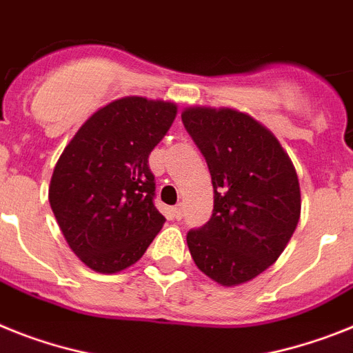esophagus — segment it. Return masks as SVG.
I'll return each mask as SVG.
<instances>
[{
  "label": "esophagus",
  "mask_w": 353,
  "mask_h": 353,
  "mask_svg": "<svg viewBox=\"0 0 353 353\" xmlns=\"http://www.w3.org/2000/svg\"><path fill=\"white\" fill-rule=\"evenodd\" d=\"M172 215H174V219H177V221H179V219L183 217V204H177V206H174V208H172Z\"/></svg>",
  "instance_id": "1"
}]
</instances>
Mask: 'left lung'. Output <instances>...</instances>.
<instances>
[{
  "mask_svg": "<svg viewBox=\"0 0 353 353\" xmlns=\"http://www.w3.org/2000/svg\"><path fill=\"white\" fill-rule=\"evenodd\" d=\"M183 123L208 163L213 213L186 235L195 265L219 285L250 282L276 262L301 213L298 174L268 127L232 108L194 105Z\"/></svg>",
  "mask_w": 353,
  "mask_h": 353,
  "instance_id": "obj_1",
  "label": "left lung"
}]
</instances>
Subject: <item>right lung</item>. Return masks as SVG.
Segmentation results:
<instances>
[{"instance_id":"1","label":"right lung","mask_w":353,"mask_h":353,"mask_svg":"<svg viewBox=\"0 0 353 353\" xmlns=\"http://www.w3.org/2000/svg\"><path fill=\"white\" fill-rule=\"evenodd\" d=\"M176 114L174 102L121 97L94 111L62 150L50 206L71 251L94 272L131 268L165 224L152 203L149 154Z\"/></svg>"}]
</instances>
